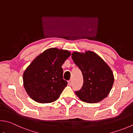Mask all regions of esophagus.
<instances>
[{
  "label": "esophagus",
  "mask_w": 133,
  "mask_h": 133,
  "mask_svg": "<svg viewBox=\"0 0 133 133\" xmlns=\"http://www.w3.org/2000/svg\"><path fill=\"white\" fill-rule=\"evenodd\" d=\"M68 84H69V86H71L72 85V80L71 79H70V80L69 81H68Z\"/></svg>",
  "instance_id": "esophagus-1"
}]
</instances>
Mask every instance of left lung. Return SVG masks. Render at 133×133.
<instances>
[{"instance_id":"left-lung-1","label":"left lung","mask_w":133,"mask_h":133,"mask_svg":"<svg viewBox=\"0 0 133 133\" xmlns=\"http://www.w3.org/2000/svg\"><path fill=\"white\" fill-rule=\"evenodd\" d=\"M71 57L84 78L82 88L75 92L79 99L85 103H96L107 97L114 82L113 72L107 63L91 51H75Z\"/></svg>"}]
</instances>
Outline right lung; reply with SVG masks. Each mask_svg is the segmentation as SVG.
<instances>
[{"mask_svg": "<svg viewBox=\"0 0 133 133\" xmlns=\"http://www.w3.org/2000/svg\"><path fill=\"white\" fill-rule=\"evenodd\" d=\"M70 55L67 50L51 48L31 62L23 74V82L32 99L43 104L58 99L67 84L62 66Z\"/></svg>", "mask_w": 133, "mask_h": 133, "instance_id": "right-lung-1", "label": "right lung"}]
</instances>
